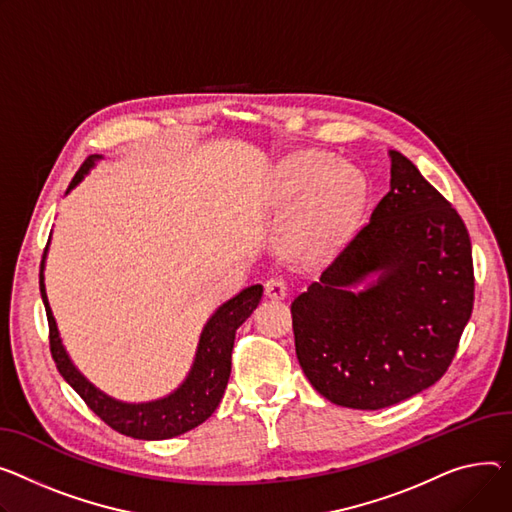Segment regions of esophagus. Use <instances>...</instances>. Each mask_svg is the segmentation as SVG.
Segmentation results:
<instances>
[{
    "label": "esophagus",
    "instance_id": "esophagus-1",
    "mask_svg": "<svg viewBox=\"0 0 512 512\" xmlns=\"http://www.w3.org/2000/svg\"><path fill=\"white\" fill-rule=\"evenodd\" d=\"M288 290H290V286H288V282L282 280V278H269V280L265 282V296L271 298V300H282V298H286V296H288Z\"/></svg>",
    "mask_w": 512,
    "mask_h": 512
}]
</instances>
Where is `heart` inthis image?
Wrapping results in <instances>:
<instances>
[{
	"label": "heart",
	"instance_id": "1",
	"mask_svg": "<svg viewBox=\"0 0 512 512\" xmlns=\"http://www.w3.org/2000/svg\"><path fill=\"white\" fill-rule=\"evenodd\" d=\"M278 193L288 208H302L288 230V247L313 259L331 253L354 226L364 201L358 170L323 152H304L286 162Z\"/></svg>",
	"mask_w": 512,
	"mask_h": 512
}]
</instances>
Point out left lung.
<instances>
[{"label": "left lung", "mask_w": 512, "mask_h": 512, "mask_svg": "<svg viewBox=\"0 0 512 512\" xmlns=\"http://www.w3.org/2000/svg\"><path fill=\"white\" fill-rule=\"evenodd\" d=\"M370 220L290 306L298 362L331 403L381 410L434 385L473 311L469 232L401 152ZM372 270L378 282L348 285Z\"/></svg>", "instance_id": "left-lung-1"}]
</instances>
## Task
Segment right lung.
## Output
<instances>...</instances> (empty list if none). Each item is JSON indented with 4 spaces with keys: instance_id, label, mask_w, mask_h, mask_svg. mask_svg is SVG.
Masks as SVG:
<instances>
[{
    "instance_id": "1",
    "label": "right lung",
    "mask_w": 512,
    "mask_h": 512,
    "mask_svg": "<svg viewBox=\"0 0 512 512\" xmlns=\"http://www.w3.org/2000/svg\"><path fill=\"white\" fill-rule=\"evenodd\" d=\"M98 158L100 156L94 154L84 160V164L74 175L70 187L82 181L86 170ZM39 284H41V296L45 302L47 321H49V348L59 374L74 387V391L84 399V403L107 426H111L113 430L125 436L142 438V440H164V438L179 436L199 426L201 422H206L216 412V407L230 379L236 329L251 317L263 294V286L255 284L245 288L243 292H238L234 298H230L220 306V309L212 315V319L206 323V327H203L189 377L173 395L152 403L129 405V403H119L107 397L105 393H100L98 389H94L76 370L72 360L67 358L61 346L55 319L49 309L47 294H45L43 261H41Z\"/></svg>"
}]
</instances>
